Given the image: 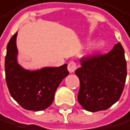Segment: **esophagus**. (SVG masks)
<instances>
[{
    "instance_id": "esophagus-1",
    "label": "esophagus",
    "mask_w": 130,
    "mask_h": 130,
    "mask_svg": "<svg viewBox=\"0 0 130 130\" xmlns=\"http://www.w3.org/2000/svg\"><path fill=\"white\" fill-rule=\"evenodd\" d=\"M76 67H77V66H76V63L75 61H70L67 66V69L70 73H73L76 70Z\"/></svg>"
}]
</instances>
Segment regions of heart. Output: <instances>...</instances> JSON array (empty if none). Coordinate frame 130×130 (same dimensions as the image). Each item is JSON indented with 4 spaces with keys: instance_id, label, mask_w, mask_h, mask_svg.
I'll return each mask as SVG.
<instances>
[{
    "instance_id": "obj_1",
    "label": "heart",
    "mask_w": 130,
    "mask_h": 130,
    "mask_svg": "<svg viewBox=\"0 0 130 130\" xmlns=\"http://www.w3.org/2000/svg\"><path fill=\"white\" fill-rule=\"evenodd\" d=\"M103 42L102 41H98L95 43H93L92 45V46L90 47V50L91 51H96V50H99L103 46Z\"/></svg>"
}]
</instances>
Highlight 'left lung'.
<instances>
[{
	"mask_svg": "<svg viewBox=\"0 0 130 130\" xmlns=\"http://www.w3.org/2000/svg\"><path fill=\"white\" fill-rule=\"evenodd\" d=\"M75 70L80 81L78 101L85 110H106L121 96L126 78V61L120 42L106 55H93L80 59Z\"/></svg>",
	"mask_w": 130,
	"mask_h": 130,
	"instance_id": "1",
	"label": "left lung"
}]
</instances>
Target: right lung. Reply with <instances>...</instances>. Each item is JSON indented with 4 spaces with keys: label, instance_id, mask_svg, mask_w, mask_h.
I'll use <instances>...</instances> for the list:
<instances>
[{
    "label": "right lung",
    "instance_id": "obj_1",
    "mask_svg": "<svg viewBox=\"0 0 130 130\" xmlns=\"http://www.w3.org/2000/svg\"><path fill=\"white\" fill-rule=\"evenodd\" d=\"M15 33L9 41L5 57L6 82L12 97L26 110L41 111L51 106L62 80L69 75L67 64L30 71L17 62Z\"/></svg>",
    "mask_w": 130,
    "mask_h": 130
}]
</instances>
